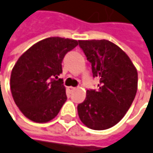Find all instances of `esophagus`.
I'll return each instance as SVG.
<instances>
[{
	"instance_id": "esophagus-1",
	"label": "esophagus",
	"mask_w": 153,
	"mask_h": 153,
	"mask_svg": "<svg viewBox=\"0 0 153 153\" xmlns=\"http://www.w3.org/2000/svg\"><path fill=\"white\" fill-rule=\"evenodd\" d=\"M67 88H68V90H69L70 92H73L74 90H75V88H74V87H68Z\"/></svg>"
}]
</instances>
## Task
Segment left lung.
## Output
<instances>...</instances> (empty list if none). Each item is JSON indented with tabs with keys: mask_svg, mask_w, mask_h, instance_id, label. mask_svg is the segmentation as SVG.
<instances>
[{
	"mask_svg": "<svg viewBox=\"0 0 153 153\" xmlns=\"http://www.w3.org/2000/svg\"><path fill=\"white\" fill-rule=\"evenodd\" d=\"M91 63L93 77L99 78L97 90H87L78 114L81 122L94 130L116 125L131 106L137 91V71L128 56L107 40L79 41Z\"/></svg>",
	"mask_w": 153,
	"mask_h": 153,
	"instance_id": "8db88e82",
	"label": "left lung"
}]
</instances>
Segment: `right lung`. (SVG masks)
Listing matches in <instances>:
<instances>
[{"label": "right lung", "instance_id": "1", "mask_svg": "<svg viewBox=\"0 0 153 153\" xmlns=\"http://www.w3.org/2000/svg\"><path fill=\"white\" fill-rule=\"evenodd\" d=\"M78 42L61 37L47 38L28 48L16 61L10 76V89L16 106L29 120L45 123L59 112L67 97L62 61Z\"/></svg>", "mask_w": 153, "mask_h": 153}]
</instances>
